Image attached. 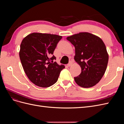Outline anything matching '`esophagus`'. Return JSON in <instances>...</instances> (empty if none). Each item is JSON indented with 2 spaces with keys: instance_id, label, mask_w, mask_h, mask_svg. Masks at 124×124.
<instances>
[{
  "instance_id": "obj_1",
  "label": "esophagus",
  "mask_w": 124,
  "mask_h": 124,
  "mask_svg": "<svg viewBox=\"0 0 124 124\" xmlns=\"http://www.w3.org/2000/svg\"><path fill=\"white\" fill-rule=\"evenodd\" d=\"M72 63H73L72 62H71V61H70V62H69V63H68V64H67V66H68V67H70V66H71V65H72Z\"/></svg>"
}]
</instances>
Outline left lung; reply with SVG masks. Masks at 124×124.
Here are the masks:
<instances>
[{"label":"left lung","mask_w":124,"mask_h":124,"mask_svg":"<svg viewBox=\"0 0 124 124\" xmlns=\"http://www.w3.org/2000/svg\"><path fill=\"white\" fill-rule=\"evenodd\" d=\"M67 39L74 46V58L81 68L80 74L74 78L75 82L84 88L95 86L103 76L108 63V55L103 41L86 32L74 34Z\"/></svg>","instance_id":"obj_1"}]
</instances>
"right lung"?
<instances>
[{"mask_svg": "<svg viewBox=\"0 0 124 124\" xmlns=\"http://www.w3.org/2000/svg\"><path fill=\"white\" fill-rule=\"evenodd\" d=\"M62 38L56 35L33 32L22 40L19 52L21 62L26 76L36 85L41 87L53 85L65 68L53 62L56 57L52 56Z\"/></svg>", "mask_w": 124, "mask_h": 124, "instance_id": "add662e5", "label": "right lung"}]
</instances>
